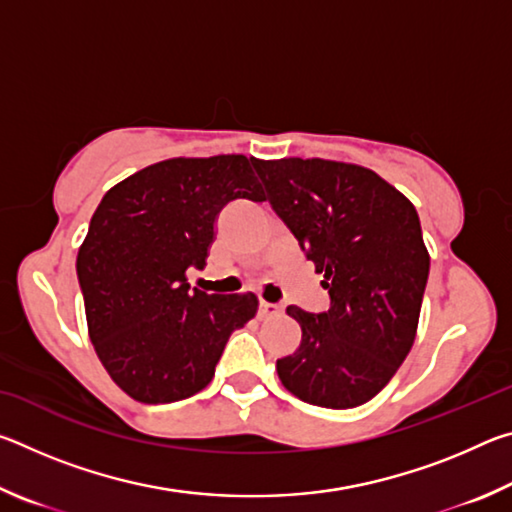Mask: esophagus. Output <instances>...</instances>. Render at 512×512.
Instances as JSON below:
<instances>
[{
	"instance_id": "1",
	"label": "esophagus",
	"mask_w": 512,
	"mask_h": 512,
	"mask_svg": "<svg viewBox=\"0 0 512 512\" xmlns=\"http://www.w3.org/2000/svg\"><path fill=\"white\" fill-rule=\"evenodd\" d=\"M282 314V307L275 305V302H266V300H259V316L262 318H273V316H280Z\"/></svg>"
}]
</instances>
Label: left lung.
Instances as JSON below:
<instances>
[{"label":"left lung","instance_id":"left-lung-1","mask_svg":"<svg viewBox=\"0 0 512 512\" xmlns=\"http://www.w3.org/2000/svg\"><path fill=\"white\" fill-rule=\"evenodd\" d=\"M275 214L323 273L329 309L287 314L300 348L277 359L289 393L323 409L372 400L409 354L418 332L429 253L418 212L404 194L359 164L255 160Z\"/></svg>","mask_w":512,"mask_h":512}]
</instances>
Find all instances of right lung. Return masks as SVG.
<instances>
[{
    "label": "right lung",
    "mask_w": 512,
    "mask_h": 512,
    "mask_svg": "<svg viewBox=\"0 0 512 512\" xmlns=\"http://www.w3.org/2000/svg\"><path fill=\"white\" fill-rule=\"evenodd\" d=\"M246 155L171 158L101 198L76 257L90 341L112 381L144 404H169L210 384L225 343L257 314L255 293L189 289L214 221L235 198L266 201Z\"/></svg>",
    "instance_id": "obj_1"
}]
</instances>
